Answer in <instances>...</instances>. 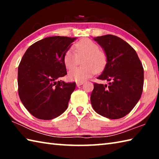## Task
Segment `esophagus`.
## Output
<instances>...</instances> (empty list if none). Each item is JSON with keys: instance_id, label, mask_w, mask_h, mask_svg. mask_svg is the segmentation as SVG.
<instances>
[{"instance_id": "esophagus-1", "label": "esophagus", "mask_w": 159, "mask_h": 159, "mask_svg": "<svg viewBox=\"0 0 159 159\" xmlns=\"http://www.w3.org/2000/svg\"><path fill=\"white\" fill-rule=\"evenodd\" d=\"M83 84V81H80V82H76V85L77 86H80Z\"/></svg>"}]
</instances>
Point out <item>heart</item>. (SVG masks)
Here are the masks:
<instances>
[{"instance_id": "heart-1", "label": "heart", "mask_w": 159, "mask_h": 159, "mask_svg": "<svg viewBox=\"0 0 159 159\" xmlns=\"http://www.w3.org/2000/svg\"><path fill=\"white\" fill-rule=\"evenodd\" d=\"M74 51L67 50L64 55V63L67 69H71L79 63L80 59L83 58V66L77 67L69 72L68 77L74 81H84L92 77L96 71H102L106 66L107 57L99 45L88 39L80 40L74 45Z\"/></svg>"}]
</instances>
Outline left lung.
<instances>
[{"label":"left lung","mask_w":159,"mask_h":159,"mask_svg":"<svg viewBox=\"0 0 159 159\" xmlns=\"http://www.w3.org/2000/svg\"><path fill=\"white\" fill-rule=\"evenodd\" d=\"M103 48L107 62L98 79L109 85L94 83L90 102L95 111L110 119H118L131 111L140 99L144 69L136 51L120 38L108 34L94 38Z\"/></svg>","instance_id":"8db88e82"}]
</instances>
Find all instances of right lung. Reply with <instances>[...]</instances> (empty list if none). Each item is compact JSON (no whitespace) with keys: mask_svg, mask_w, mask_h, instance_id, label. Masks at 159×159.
I'll return each mask as SVG.
<instances>
[{"mask_svg":"<svg viewBox=\"0 0 159 159\" xmlns=\"http://www.w3.org/2000/svg\"><path fill=\"white\" fill-rule=\"evenodd\" d=\"M76 38H45L29 47L18 66V93L23 105L39 119L51 120L66 111L76 83L66 75L64 55Z\"/></svg>","mask_w":159,"mask_h":159,"instance_id":"right-lung-1","label":"right lung"}]
</instances>
